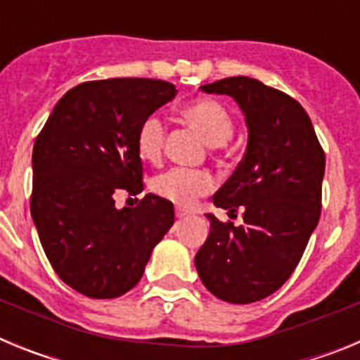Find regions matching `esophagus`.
I'll return each mask as SVG.
<instances>
[{"mask_svg":"<svg viewBox=\"0 0 360 360\" xmlns=\"http://www.w3.org/2000/svg\"><path fill=\"white\" fill-rule=\"evenodd\" d=\"M193 214L191 211H187V209H182V207H176V218H186V216Z\"/></svg>","mask_w":360,"mask_h":360,"instance_id":"34e87169","label":"esophagus"}]
</instances>
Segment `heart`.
I'll return each instance as SVG.
<instances>
[{
  "instance_id": "obj_1",
  "label": "heart",
  "mask_w": 360,
  "mask_h": 360,
  "mask_svg": "<svg viewBox=\"0 0 360 360\" xmlns=\"http://www.w3.org/2000/svg\"><path fill=\"white\" fill-rule=\"evenodd\" d=\"M184 119L211 146H224L232 136L234 122L227 108L216 98L202 97L184 104ZM165 124L158 115H149L136 133V149L144 160L158 162L165 146ZM214 189V178L205 171L171 169L153 180V191L162 198L189 207L200 196Z\"/></svg>"
}]
</instances>
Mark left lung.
Here are the masks:
<instances>
[{
  "instance_id": "1",
  "label": "left lung",
  "mask_w": 360,
  "mask_h": 360,
  "mask_svg": "<svg viewBox=\"0 0 360 360\" xmlns=\"http://www.w3.org/2000/svg\"><path fill=\"white\" fill-rule=\"evenodd\" d=\"M236 101L249 131L247 151L214 195L229 216L243 211V225L205 214L211 231L195 256L211 294L249 304L274 294L292 276L321 216L324 151L303 106L250 77L200 86Z\"/></svg>"
}]
</instances>
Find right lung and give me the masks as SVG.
Returning <instances> with one entry per match:
<instances>
[{
	"instance_id": "right-lung-1",
	"label": "right lung",
	"mask_w": 360,
	"mask_h": 360,
	"mask_svg": "<svg viewBox=\"0 0 360 360\" xmlns=\"http://www.w3.org/2000/svg\"><path fill=\"white\" fill-rule=\"evenodd\" d=\"M158 79L82 82L53 106L32 151L30 212L50 265L79 294L113 299L141 281L155 245L174 224L169 200L139 195L141 124L176 97Z\"/></svg>"
}]
</instances>
